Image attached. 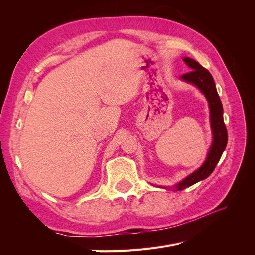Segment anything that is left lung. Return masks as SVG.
<instances>
[{"mask_svg":"<svg viewBox=\"0 0 255 255\" xmlns=\"http://www.w3.org/2000/svg\"><path fill=\"white\" fill-rule=\"evenodd\" d=\"M183 60L189 67L190 71L183 74L180 79L184 82L195 85L204 95L208 102L213 141L202 166L185 177L180 183L175 184L173 186V190H183L210 176L214 171L216 165L218 164L228 143V132L225 126V121H223L222 104L217 89H216V85L212 74L195 59L184 57Z\"/></svg>","mask_w":255,"mask_h":255,"instance_id":"left-lung-1","label":"left lung"}]
</instances>
